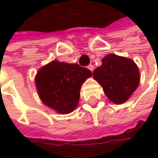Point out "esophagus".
Instances as JSON below:
<instances>
[{"mask_svg":"<svg viewBox=\"0 0 158 158\" xmlns=\"http://www.w3.org/2000/svg\"><path fill=\"white\" fill-rule=\"evenodd\" d=\"M88 69H89L91 72H93V70H94V67H93V65H91V64L88 66Z\"/></svg>","mask_w":158,"mask_h":158,"instance_id":"obj_1","label":"esophagus"}]
</instances>
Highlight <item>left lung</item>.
<instances>
[{"label": "left lung", "instance_id": "8db88e82", "mask_svg": "<svg viewBox=\"0 0 158 158\" xmlns=\"http://www.w3.org/2000/svg\"><path fill=\"white\" fill-rule=\"evenodd\" d=\"M93 78L102 86L109 100L116 104L126 102L140 81L135 63L129 58L113 54L102 59V65L94 70Z\"/></svg>", "mask_w": 158, "mask_h": 158}]
</instances>
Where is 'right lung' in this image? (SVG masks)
Returning a JSON list of instances; mask_svg holds the SVG:
<instances>
[{
    "instance_id": "add662e5",
    "label": "right lung",
    "mask_w": 158,
    "mask_h": 158,
    "mask_svg": "<svg viewBox=\"0 0 158 158\" xmlns=\"http://www.w3.org/2000/svg\"><path fill=\"white\" fill-rule=\"evenodd\" d=\"M91 75L89 69L78 64L52 61L38 71L35 85L47 106L67 114L77 107L81 85Z\"/></svg>"
}]
</instances>
